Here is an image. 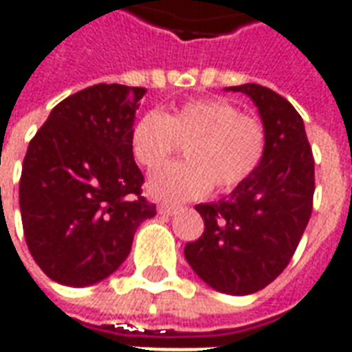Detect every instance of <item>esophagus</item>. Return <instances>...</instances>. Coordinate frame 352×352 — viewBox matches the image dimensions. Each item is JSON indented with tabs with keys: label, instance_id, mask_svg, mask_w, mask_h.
Listing matches in <instances>:
<instances>
[{
	"label": "esophagus",
	"instance_id": "esophagus-1",
	"mask_svg": "<svg viewBox=\"0 0 352 352\" xmlns=\"http://www.w3.org/2000/svg\"><path fill=\"white\" fill-rule=\"evenodd\" d=\"M158 211H160L162 214H175L177 211H179V207L169 206V204H160V206H158Z\"/></svg>",
	"mask_w": 352,
	"mask_h": 352
}]
</instances>
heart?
<instances>
[{"instance_id":"b5f03b06","label":"heart","mask_w":352,"mask_h":352,"mask_svg":"<svg viewBox=\"0 0 352 352\" xmlns=\"http://www.w3.org/2000/svg\"><path fill=\"white\" fill-rule=\"evenodd\" d=\"M131 154L156 171L184 145L186 162L151 177L148 194L164 201L201 198L214 186L230 192L249 181L265 158L267 130L256 115L241 113L224 98L184 103L173 113L151 111L131 128Z\"/></svg>"}]
</instances>
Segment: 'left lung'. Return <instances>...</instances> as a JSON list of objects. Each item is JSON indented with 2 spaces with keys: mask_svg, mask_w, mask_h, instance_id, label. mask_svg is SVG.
I'll return each instance as SVG.
<instances>
[{
  "mask_svg": "<svg viewBox=\"0 0 352 352\" xmlns=\"http://www.w3.org/2000/svg\"><path fill=\"white\" fill-rule=\"evenodd\" d=\"M228 90L258 107L267 151L258 171L228 198L196 206L206 228L186 243L184 258L211 288L245 296L267 287L296 252L313 209L315 160L290 101L260 85Z\"/></svg>",
  "mask_w": 352,
  "mask_h": 352,
  "instance_id": "left-lung-1",
  "label": "left lung"
}]
</instances>
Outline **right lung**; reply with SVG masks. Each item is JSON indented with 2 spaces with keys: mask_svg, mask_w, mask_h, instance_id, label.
<instances>
[{
  "mask_svg": "<svg viewBox=\"0 0 352 352\" xmlns=\"http://www.w3.org/2000/svg\"><path fill=\"white\" fill-rule=\"evenodd\" d=\"M146 88L94 85L60 101L30 141L20 175L28 249L50 279L88 287L118 270L156 206L131 154Z\"/></svg>",
  "mask_w": 352,
  "mask_h": 352,
  "instance_id": "right-lung-1",
  "label": "right lung"
}]
</instances>
